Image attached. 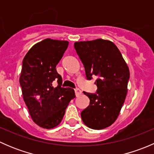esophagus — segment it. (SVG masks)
Returning <instances> with one entry per match:
<instances>
[{
    "mask_svg": "<svg viewBox=\"0 0 154 154\" xmlns=\"http://www.w3.org/2000/svg\"><path fill=\"white\" fill-rule=\"evenodd\" d=\"M74 91H75V94H76V96L80 95V94H81V93H82V91H81V90H80V88H74Z\"/></svg>",
    "mask_w": 154,
    "mask_h": 154,
    "instance_id": "obj_1",
    "label": "esophagus"
}]
</instances>
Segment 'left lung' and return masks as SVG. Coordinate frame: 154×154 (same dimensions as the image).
<instances>
[{"mask_svg":"<svg viewBox=\"0 0 154 154\" xmlns=\"http://www.w3.org/2000/svg\"><path fill=\"white\" fill-rule=\"evenodd\" d=\"M74 46L87 80L97 77L95 94L83 91L90 103L81 112L82 120L91 129L106 128L116 120L125 100L130 79L128 66L119 48L109 40L77 42Z\"/></svg>","mask_w":154,"mask_h":154,"instance_id":"1","label":"left lung"}]
</instances>
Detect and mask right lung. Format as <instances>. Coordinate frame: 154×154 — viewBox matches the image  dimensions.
Returning <instances> with one entry per match:
<instances>
[{
    "label": "right lung",
    "instance_id": "1",
    "mask_svg": "<svg viewBox=\"0 0 154 154\" xmlns=\"http://www.w3.org/2000/svg\"><path fill=\"white\" fill-rule=\"evenodd\" d=\"M68 42L46 38L29 49L22 62L19 82L23 98L32 121L51 129L60 125L71 99L73 88L62 87V77L56 66L63 57ZM56 80V88L52 83Z\"/></svg>",
    "mask_w": 154,
    "mask_h": 154
}]
</instances>
